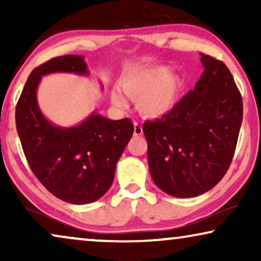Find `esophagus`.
Segmentation results:
<instances>
[{
    "label": "esophagus",
    "instance_id": "esophagus-1",
    "mask_svg": "<svg viewBox=\"0 0 261 261\" xmlns=\"http://www.w3.org/2000/svg\"><path fill=\"white\" fill-rule=\"evenodd\" d=\"M134 135H142V127L138 122H134Z\"/></svg>",
    "mask_w": 261,
    "mask_h": 261
}]
</instances>
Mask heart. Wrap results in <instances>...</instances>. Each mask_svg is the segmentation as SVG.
I'll list each match as a JSON object with an SVG mask.
<instances>
[{
	"instance_id": "1",
	"label": "heart",
	"mask_w": 261,
	"mask_h": 261,
	"mask_svg": "<svg viewBox=\"0 0 261 261\" xmlns=\"http://www.w3.org/2000/svg\"><path fill=\"white\" fill-rule=\"evenodd\" d=\"M121 87L129 97L137 101L142 115L154 119L173 109L183 88V80L179 76H170L169 67L160 66L127 73L121 81ZM112 101L117 107L126 105L117 89L112 91Z\"/></svg>"
}]
</instances>
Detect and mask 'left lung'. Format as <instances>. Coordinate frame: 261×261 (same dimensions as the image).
Wrapping results in <instances>:
<instances>
[{
	"mask_svg": "<svg viewBox=\"0 0 261 261\" xmlns=\"http://www.w3.org/2000/svg\"><path fill=\"white\" fill-rule=\"evenodd\" d=\"M201 55V78L170 113L146 121L149 172L174 197H196L222 179L242 123V97L226 64Z\"/></svg>",
	"mask_w": 261,
	"mask_h": 261,
	"instance_id": "obj_1",
	"label": "left lung"
}]
</instances>
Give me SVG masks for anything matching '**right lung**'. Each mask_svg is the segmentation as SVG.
<instances>
[{"label":"right lung","instance_id":"add662e5","mask_svg":"<svg viewBox=\"0 0 261 261\" xmlns=\"http://www.w3.org/2000/svg\"><path fill=\"white\" fill-rule=\"evenodd\" d=\"M88 74L83 57L52 58L32 71L15 109L16 129L31 170L56 197L73 204L97 201L113 183L117 160L133 135L129 119L91 114L78 126L62 128L45 119L37 102L41 76Z\"/></svg>","mask_w":261,"mask_h":261}]
</instances>
